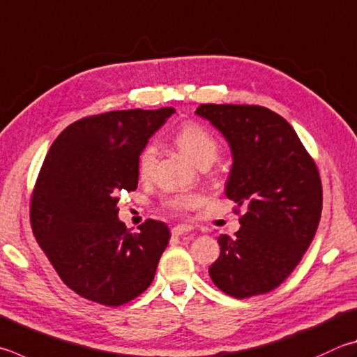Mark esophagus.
I'll return each mask as SVG.
<instances>
[{
  "instance_id": "34e87169",
  "label": "esophagus",
  "mask_w": 357,
  "mask_h": 357,
  "mask_svg": "<svg viewBox=\"0 0 357 357\" xmlns=\"http://www.w3.org/2000/svg\"><path fill=\"white\" fill-rule=\"evenodd\" d=\"M172 234H173V236H176V237L185 236V234H193V229L190 228V226L178 225V226H174V228L172 229Z\"/></svg>"
}]
</instances>
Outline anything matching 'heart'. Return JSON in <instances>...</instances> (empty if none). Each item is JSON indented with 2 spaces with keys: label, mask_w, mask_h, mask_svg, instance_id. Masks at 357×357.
<instances>
[{
  "label": "heart",
  "mask_w": 357,
  "mask_h": 357,
  "mask_svg": "<svg viewBox=\"0 0 357 357\" xmlns=\"http://www.w3.org/2000/svg\"><path fill=\"white\" fill-rule=\"evenodd\" d=\"M174 144L183 151L187 159L199 168L211 167L217 160L220 154V145L217 139L207 131L204 126L198 123H184L176 134H174ZM158 162V148L153 144L146 145L139 154L137 170L140 178H150ZM164 206L174 213H187L199 206V198L189 193L168 197L164 201Z\"/></svg>",
  "instance_id": "obj_1"
}]
</instances>
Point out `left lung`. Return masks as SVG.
<instances>
[{
    "instance_id": "left-lung-1",
    "label": "left lung",
    "mask_w": 357,
    "mask_h": 357,
    "mask_svg": "<svg viewBox=\"0 0 357 357\" xmlns=\"http://www.w3.org/2000/svg\"><path fill=\"white\" fill-rule=\"evenodd\" d=\"M232 151L226 197L245 207L236 237L220 236L209 275L226 295L276 289L300 264L319 228L323 190L312 156L281 115L255 105H199Z\"/></svg>"
}]
</instances>
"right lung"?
<instances>
[{
	"mask_svg": "<svg viewBox=\"0 0 357 357\" xmlns=\"http://www.w3.org/2000/svg\"><path fill=\"white\" fill-rule=\"evenodd\" d=\"M174 114L129 109L84 116L51 145L31 195L37 243L67 286L86 300L121 306L150 287L170 241L148 218L131 232L119 220V195L137 189L139 154Z\"/></svg>",
	"mask_w": 357,
	"mask_h": 357,
	"instance_id": "right-lung-1",
	"label": "right lung"
}]
</instances>
